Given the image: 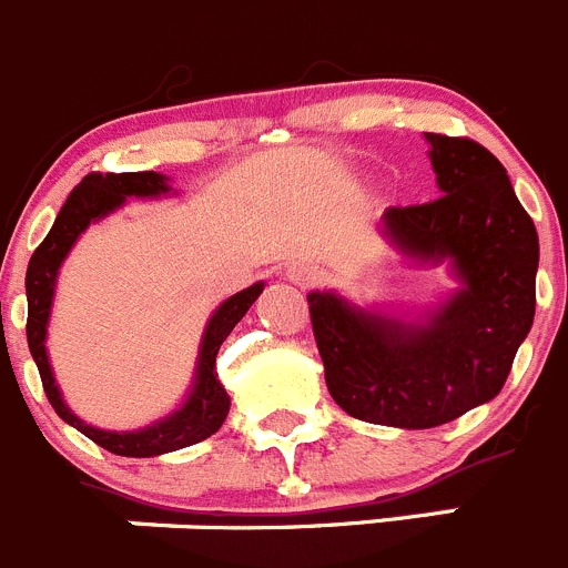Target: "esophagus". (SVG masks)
Here are the masks:
<instances>
[{
	"label": "esophagus",
	"instance_id": "esophagus-1",
	"mask_svg": "<svg viewBox=\"0 0 568 568\" xmlns=\"http://www.w3.org/2000/svg\"><path fill=\"white\" fill-rule=\"evenodd\" d=\"M287 278L298 287H315L321 281V267L312 262H295L293 267L287 270Z\"/></svg>",
	"mask_w": 568,
	"mask_h": 568
}]
</instances>
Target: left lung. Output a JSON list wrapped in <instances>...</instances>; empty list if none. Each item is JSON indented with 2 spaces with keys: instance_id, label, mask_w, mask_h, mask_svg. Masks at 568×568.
I'll list each match as a JSON object with an SVG mask.
<instances>
[{
  "instance_id": "8db88e82",
  "label": "left lung",
  "mask_w": 568,
  "mask_h": 568,
  "mask_svg": "<svg viewBox=\"0 0 568 568\" xmlns=\"http://www.w3.org/2000/svg\"><path fill=\"white\" fill-rule=\"evenodd\" d=\"M425 138L442 194L383 222L410 256L450 258L459 293L425 326L306 295L332 399L394 428H436L496 397L535 318L538 231L504 165L470 138Z\"/></svg>"
}]
</instances>
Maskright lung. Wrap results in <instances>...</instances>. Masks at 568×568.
Segmentation results:
<instances>
[{"label": "right lung", "instance_id": "obj_1", "mask_svg": "<svg viewBox=\"0 0 568 568\" xmlns=\"http://www.w3.org/2000/svg\"><path fill=\"white\" fill-rule=\"evenodd\" d=\"M165 191H169L165 176L158 174V171H129V174H112V171L101 174V171H92L67 196L50 233L36 247L33 256H30L28 275H24V290H28V346L36 366H39L41 386H44L50 405H53L55 414L64 423L81 430L83 436H90L95 445L106 447L109 454L138 456V459L171 454V450H180V447L196 445V442L207 439V436L222 428L227 408H231V397H227L220 377H216V355H220V346L231 335L233 326L244 318V312L253 306V301L264 290V284H253V287L236 293L213 312L205 337H202L194 392H191L189 403L182 405L176 414L143 430H132V434H114V430H98L92 425H83L67 408L64 399H61L55 377L50 372V363H47L44 335L47 318H50V304H53L55 273H59L64 256L70 253L75 239L87 231L90 222L101 220L114 207H121L126 196H158L165 194Z\"/></svg>", "mask_w": 568, "mask_h": 568}]
</instances>
